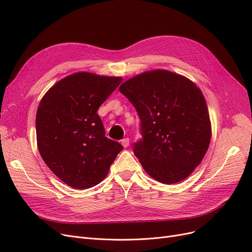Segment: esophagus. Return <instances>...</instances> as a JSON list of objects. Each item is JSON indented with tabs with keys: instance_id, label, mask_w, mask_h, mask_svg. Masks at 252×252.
Returning a JSON list of instances; mask_svg holds the SVG:
<instances>
[{
	"instance_id": "obj_1",
	"label": "esophagus",
	"mask_w": 252,
	"mask_h": 252,
	"mask_svg": "<svg viewBox=\"0 0 252 252\" xmlns=\"http://www.w3.org/2000/svg\"><path fill=\"white\" fill-rule=\"evenodd\" d=\"M122 145H123V146H124L125 148L128 147V145H129V139H128V138L123 139V140H122Z\"/></svg>"
}]
</instances>
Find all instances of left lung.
<instances>
[{
    "mask_svg": "<svg viewBox=\"0 0 252 252\" xmlns=\"http://www.w3.org/2000/svg\"><path fill=\"white\" fill-rule=\"evenodd\" d=\"M141 121L142 139L133 151L146 173L163 184L181 182L200 164L211 126L205 99L187 77L152 70L119 87Z\"/></svg>",
    "mask_w": 252,
    "mask_h": 252,
    "instance_id": "8db88e82",
    "label": "left lung"
}]
</instances>
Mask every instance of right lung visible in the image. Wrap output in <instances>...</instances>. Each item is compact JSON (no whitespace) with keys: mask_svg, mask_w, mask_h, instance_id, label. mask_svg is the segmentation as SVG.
Masks as SVG:
<instances>
[{"mask_svg":"<svg viewBox=\"0 0 252 252\" xmlns=\"http://www.w3.org/2000/svg\"><path fill=\"white\" fill-rule=\"evenodd\" d=\"M122 77L76 72L56 83L39 102L37 148L48 167L75 189L94 187L107 176L123 146L105 137L98 108Z\"/></svg>","mask_w":252,"mask_h":252,"instance_id":"right-lung-1","label":"right lung"}]
</instances>
